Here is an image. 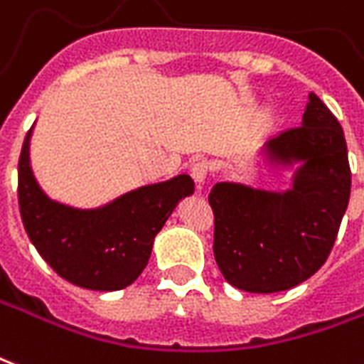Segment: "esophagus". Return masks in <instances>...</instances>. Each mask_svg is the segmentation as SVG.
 Segmentation results:
<instances>
[{"label":"esophagus","mask_w":364,"mask_h":364,"mask_svg":"<svg viewBox=\"0 0 364 364\" xmlns=\"http://www.w3.org/2000/svg\"><path fill=\"white\" fill-rule=\"evenodd\" d=\"M212 171V164H210L208 160H196L193 166H191V175H193V179H195V183H198V185H203L204 181H206V177H208V173Z\"/></svg>","instance_id":"34e87169"}]
</instances>
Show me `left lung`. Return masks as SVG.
Returning <instances> with one entry per match:
<instances>
[{
	"mask_svg": "<svg viewBox=\"0 0 364 364\" xmlns=\"http://www.w3.org/2000/svg\"><path fill=\"white\" fill-rule=\"evenodd\" d=\"M264 152L282 166L301 161L291 189L216 183L208 195L218 268L249 293L285 291L311 278L336 243L351 193L343 129L316 94H309L303 125L270 139Z\"/></svg>",
	"mask_w": 364,
	"mask_h": 364,
	"instance_id": "8db88e82",
	"label": "left lung"
}]
</instances>
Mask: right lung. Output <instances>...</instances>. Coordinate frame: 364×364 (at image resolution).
<instances>
[{
	"label": "right lung",
	"mask_w": 364,
	"mask_h": 364,
	"mask_svg": "<svg viewBox=\"0 0 364 364\" xmlns=\"http://www.w3.org/2000/svg\"><path fill=\"white\" fill-rule=\"evenodd\" d=\"M31 131L18 158V208L40 257L85 289L117 291L131 285L148 264L156 233L177 203L193 195L195 181L183 173L131 191L102 208H71L48 198L34 179Z\"/></svg>",
	"instance_id": "1"
}]
</instances>
